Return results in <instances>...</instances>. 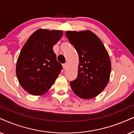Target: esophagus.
Segmentation results:
<instances>
[{
  "label": "esophagus",
  "mask_w": 134,
  "mask_h": 134,
  "mask_svg": "<svg viewBox=\"0 0 134 134\" xmlns=\"http://www.w3.org/2000/svg\"><path fill=\"white\" fill-rule=\"evenodd\" d=\"M62 66H63V68H64V70H65V69H66V68H67V63H65V64H64L63 65H62Z\"/></svg>",
  "instance_id": "1"
}]
</instances>
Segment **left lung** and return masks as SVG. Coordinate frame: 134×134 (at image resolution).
<instances>
[{
  "instance_id": "left-lung-1",
  "label": "left lung",
  "mask_w": 134,
  "mask_h": 134,
  "mask_svg": "<svg viewBox=\"0 0 134 134\" xmlns=\"http://www.w3.org/2000/svg\"><path fill=\"white\" fill-rule=\"evenodd\" d=\"M79 57L77 77L70 86L79 97L91 99L105 88L111 74V60L101 41L90 31L66 32Z\"/></svg>"
}]
</instances>
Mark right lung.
<instances>
[{"mask_svg": "<svg viewBox=\"0 0 134 134\" xmlns=\"http://www.w3.org/2000/svg\"><path fill=\"white\" fill-rule=\"evenodd\" d=\"M60 30L40 29L23 46L18 58L16 73L23 89L33 95H42L54 84L62 69L53 51L62 36Z\"/></svg>", "mask_w": 134, "mask_h": 134, "instance_id": "right-lung-1", "label": "right lung"}]
</instances>
